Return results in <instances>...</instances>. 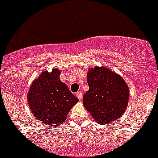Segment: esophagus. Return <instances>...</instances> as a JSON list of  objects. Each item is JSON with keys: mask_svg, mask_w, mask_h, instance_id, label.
Instances as JSON below:
<instances>
[{"mask_svg": "<svg viewBox=\"0 0 158 158\" xmlns=\"http://www.w3.org/2000/svg\"><path fill=\"white\" fill-rule=\"evenodd\" d=\"M76 96L80 100H81L82 98H83V95H82V93H81V92H77V93H76Z\"/></svg>", "mask_w": 158, "mask_h": 158, "instance_id": "1", "label": "esophagus"}]
</instances>
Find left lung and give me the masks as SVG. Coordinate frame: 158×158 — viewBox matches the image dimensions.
<instances>
[{"label":"left lung","instance_id":"1","mask_svg":"<svg viewBox=\"0 0 158 158\" xmlns=\"http://www.w3.org/2000/svg\"><path fill=\"white\" fill-rule=\"evenodd\" d=\"M89 89L83 96V104L94 120L108 124L123 115L129 101L127 84L105 66L89 68L87 74Z\"/></svg>","mask_w":158,"mask_h":158}]
</instances>
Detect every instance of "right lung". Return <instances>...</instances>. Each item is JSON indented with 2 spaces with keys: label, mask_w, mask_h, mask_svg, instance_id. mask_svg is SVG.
Returning <instances> with one entry per match:
<instances>
[{
  "label": "right lung",
  "mask_w": 158,
  "mask_h": 158,
  "mask_svg": "<svg viewBox=\"0 0 158 158\" xmlns=\"http://www.w3.org/2000/svg\"><path fill=\"white\" fill-rule=\"evenodd\" d=\"M61 71H44L32 82L27 94L31 111L37 119L50 127L64 123L69 111L79 101L61 81Z\"/></svg>",
  "instance_id": "obj_1"
}]
</instances>
